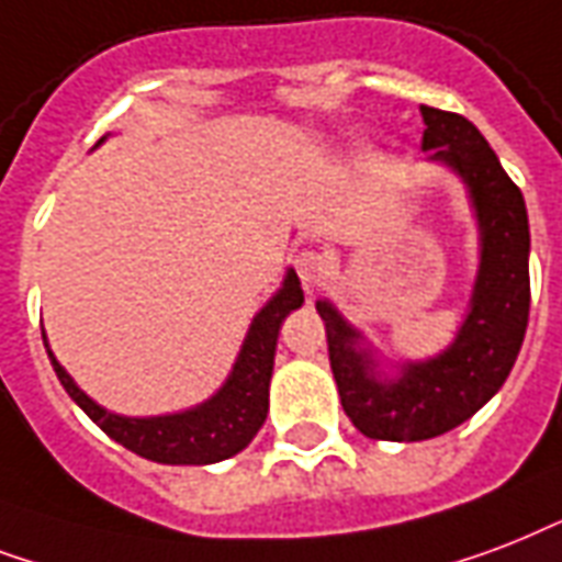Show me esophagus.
I'll return each mask as SVG.
<instances>
[{
	"label": "esophagus",
	"mask_w": 562,
	"mask_h": 562,
	"mask_svg": "<svg viewBox=\"0 0 562 562\" xmlns=\"http://www.w3.org/2000/svg\"><path fill=\"white\" fill-rule=\"evenodd\" d=\"M293 267L295 272H299V278H302L304 286H316L322 278H325V272H328V260H325V255H319V251L304 249L295 255Z\"/></svg>",
	"instance_id": "1"
}]
</instances>
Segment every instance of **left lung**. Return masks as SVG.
<instances>
[{
	"label": "left lung",
	"instance_id": "left-lung-1",
	"mask_svg": "<svg viewBox=\"0 0 562 562\" xmlns=\"http://www.w3.org/2000/svg\"><path fill=\"white\" fill-rule=\"evenodd\" d=\"M422 149L458 169L481 222V272L472 313L454 346L428 363L404 367L395 384H378L372 360L355 351L358 334L328 302L316 304L328 337L330 372L342 411L369 439L416 442L475 416L510 375L530 313L528 211L484 134L467 116L422 104Z\"/></svg>",
	"mask_w": 562,
	"mask_h": 562
}]
</instances>
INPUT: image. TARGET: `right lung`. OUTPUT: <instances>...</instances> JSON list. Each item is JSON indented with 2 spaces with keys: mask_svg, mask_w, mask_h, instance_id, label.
Wrapping results in <instances>:
<instances>
[{
  "mask_svg": "<svg viewBox=\"0 0 562 562\" xmlns=\"http://www.w3.org/2000/svg\"><path fill=\"white\" fill-rule=\"evenodd\" d=\"M304 293L299 286L295 272H286L284 290L255 316L249 337L243 342V351L234 363L232 378L225 381L220 393L211 402L195 411L176 413V416H155V419H123L114 416L95 402H90L72 378L60 369L49 349L55 375L69 393V398L99 425L111 439L125 446L134 454H140L155 463H172V467H204L216 463L243 451L249 446L260 425L267 422L269 411V378L276 363V346L281 322L290 311L302 307ZM46 346V337H43Z\"/></svg>",
  "mask_w": 562,
  "mask_h": 562,
  "instance_id": "right-lung-1",
  "label": "right lung"
}]
</instances>
